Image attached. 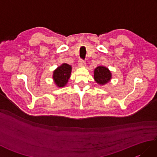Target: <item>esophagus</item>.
<instances>
[{
	"label": "esophagus",
	"mask_w": 157,
	"mask_h": 157,
	"mask_svg": "<svg viewBox=\"0 0 157 157\" xmlns=\"http://www.w3.org/2000/svg\"><path fill=\"white\" fill-rule=\"evenodd\" d=\"M86 61L82 59H79L78 61V66L79 67H84L86 66Z\"/></svg>",
	"instance_id": "34e87169"
}]
</instances>
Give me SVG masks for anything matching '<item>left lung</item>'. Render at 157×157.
<instances>
[{"instance_id": "1", "label": "left lung", "mask_w": 157, "mask_h": 157, "mask_svg": "<svg viewBox=\"0 0 157 157\" xmlns=\"http://www.w3.org/2000/svg\"><path fill=\"white\" fill-rule=\"evenodd\" d=\"M112 74L108 68L104 66H98L94 71V78L100 85H105L111 80Z\"/></svg>"}]
</instances>
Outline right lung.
<instances>
[{
  "instance_id": "obj_1",
  "label": "right lung",
  "mask_w": 157,
  "mask_h": 157,
  "mask_svg": "<svg viewBox=\"0 0 157 157\" xmlns=\"http://www.w3.org/2000/svg\"><path fill=\"white\" fill-rule=\"evenodd\" d=\"M71 69L72 67L71 65L67 63H63L61 66L58 67L53 71V79L55 84L59 88L64 87L67 84L70 75H71Z\"/></svg>"
}]
</instances>
